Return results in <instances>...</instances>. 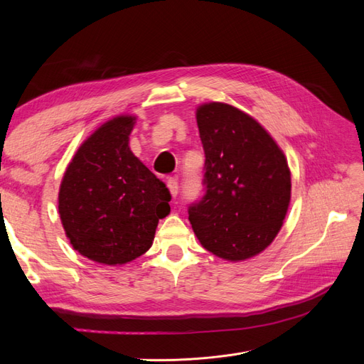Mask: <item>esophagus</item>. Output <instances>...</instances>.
<instances>
[{
  "instance_id": "1",
  "label": "esophagus",
  "mask_w": 364,
  "mask_h": 364,
  "mask_svg": "<svg viewBox=\"0 0 364 364\" xmlns=\"http://www.w3.org/2000/svg\"><path fill=\"white\" fill-rule=\"evenodd\" d=\"M167 188H168V191H170L171 197H176V196H178V193H179L178 179H176V178H170V179L167 181Z\"/></svg>"
}]
</instances>
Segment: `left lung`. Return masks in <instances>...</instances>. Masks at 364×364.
I'll return each mask as SVG.
<instances>
[{
  "mask_svg": "<svg viewBox=\"0 0 364 364\" xmlns=\"http://www.w3.org/2000/svg\"><path fill=\"white\" fill-rule=\"evenodd\" d=\"M205 150L206 194L190 206L200 245L226 261L257 257L282 228L291 199L284 151L249 114L228 103L196 111Z\"/></svg>",
  "mask_w": 364,
  "mask_h": 364,
  "instance_id": "8db88e82",
  "label": "left lung"
}]
</instances>
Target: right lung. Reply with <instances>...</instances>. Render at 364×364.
Listing matches in <instances>:
<instances>
[{"label":"right lung","mask_w":364,"mask_h":364,"mask_svg":"<svg viewBox=\"0 0 364 364\" xmlns=\"http://www.w3.org/2000/svg\"><path fill=\"white\" fill-rule=\"evenodd\" d=\"M135 115H117L87 136L68 164L59 188V215L71 246L106 266L146 253L170 191L129 147Z\"/></svg>","instance_id":"add662e5"}]
</instances>
